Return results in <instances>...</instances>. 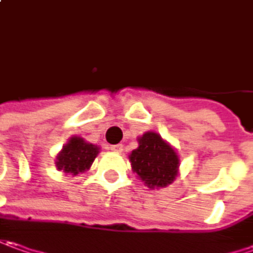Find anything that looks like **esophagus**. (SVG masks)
<instances>
[{
  "instance_id": "esophagus-1",
  "label": "esophagus",
  "mask_w": 253,
  "mask_h": 253,
  "mask_svg": "<svg viewBox=\"0 0 253 253\" xmlns=\"http://www.w3.org/2000/svg\"><path fill=\"white\" fill-rule=\"evenodd\" d=\"M110 150L115 151V153H122L123 151V145L122 144H113V145H110Z\"/></svg>"
}]
</instances>
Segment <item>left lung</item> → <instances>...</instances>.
Wrapping results in <instances>:
<instances>
[{"instance_id": "8db88e82", "label": "left lung", "mask_w": 253, "mask_h": 253, "mask_svg": "<svg viewBox=\"0 0 253 253\" xmlns=\"http://www.w3.org/2000/svg\"><path fill=\"white\" fill-rule=\"evenodd\" d=\"M130 162L148 187L168 186L178 175L179 160L175 150L154 131L138 138V148L131 151Z\"/></svg>"}]
</instances>
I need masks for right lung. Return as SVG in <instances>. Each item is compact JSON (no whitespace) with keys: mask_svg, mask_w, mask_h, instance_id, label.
Masks as SVG:
<instances>
[{"mask_svg":"<svg viewBox=\"0 0 253 253\" xmlns=\"http://www.w3.org/2000/svg\"><path fill=\"white\" fill-rule=\"evenodd\" d=\"M98 153L99 148L96 145L85 143L81 137H71V140L63 147L61 153L57 155V169L77 175L89 169Z\"/></svg>","mask_w":253,"mask_h":253,"instance_id":"add662e5","label":"right lung"}]
</instances>
